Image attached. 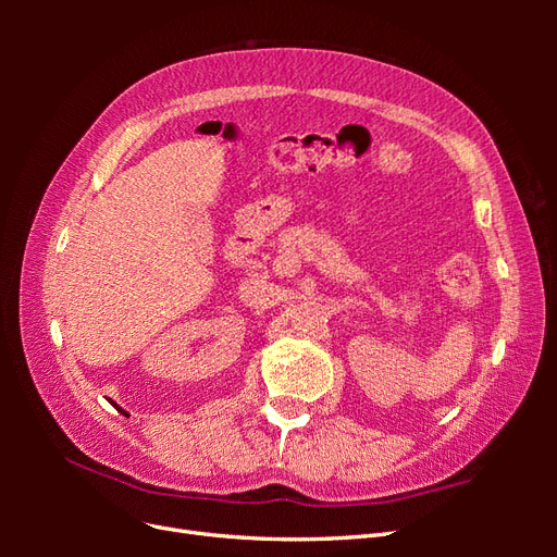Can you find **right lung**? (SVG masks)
<instances>
[{
	"instance_id": "1",
	"label": "right lung",
	"mask_w": 557,
	"mask_h": 557,
	"mask_svg": "<svg viewBox=\"0 0 557 557\" xmlns=\"http://www.w3.org/2000/svg\"><path fill=\"white\" fill-rule=\"evenodd\" d=\"M109 401H111V399H109ZM111 404H113V401H111ZM113 407H115V404H113ZM115 409H117V411H121V413H123V416H127V413H125V411H123V409H121V407H115Z\"/></svg>"
}]
</instances>
